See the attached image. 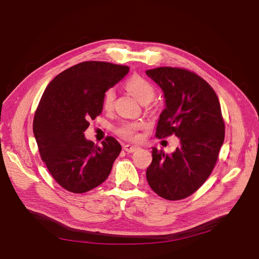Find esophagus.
<instances>
[{
    "label": "esophagus",
    "instance_id": "1",
    "mask_svg": "<svg viewBox=\"0 0 259 259\" xmlns=\"http://www.w3.org/2000/svg\"><path fill=\"white\" fill-rule=\"evenodd\" d=\"M138 149H139V147H138V146L130 145V144H127V145H125V146H124V150L126 151V152H130V153H133V152L137 151Z\"/></svg>",
    "mask_w": 259,
    "mask_h": 259
}]
</instances>
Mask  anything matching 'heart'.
Masks as SVG:
<instances>
[{
  "instance_id": "heart-1",
  "label": "heart",
  "mask_w": 259,
  "mask_h": 259,
  "mask_svg": "<svg viewBox=\"0 0 259 259\" xmlns=\"http://www.w3.org/2000/svg\"><path fill=\"white\" fill-rule=\"evenodd\" d=\"M126 89L133 96H134L139 103L144 105L151 103L155 96L154 86L145 77L138 74H133L124 83ZM115 97V93L113 89H108L103 98V106L107 110L111 109L113 106V101ZM147 126V123L144 121H125L122 122L116 127L115 132L117 135L128 140H136L138 138V132Z\"/></svg>"
}]
</instances>
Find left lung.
Returning <instances> with one entry per match:
<instances>
[{
    "label": "left lung",
    "instance_id": "obj_1",
    "mask_svg": "<svg viewBox=\"0 0 259 259\" xmlns=\"http://www.w3.org/2000/svg\"><path fill=\"white\" fill-rule=\"evenodd\" d=\"M146 74L165 98L155 136L175 134L180 139L170 154L152 148V162L146 171L148 184L164 199L182 200L205 183L217 162L225 139L221 104L210 85L189 70L160 67L147 70Z\"/></svg>",
    "mask_w": 259,
    "mask_h": 259
}]
</instances>
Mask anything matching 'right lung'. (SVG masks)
Instances as JSON below:
<instances>
[{
  "mask_svg": "<svg viewBox=\"0 0 259 259\" xmlns=\"http://www.w3.org/2000/svg\"><path fill=\"white\" fill-rule=\"evenodd\" d=\"M127 66L84 61L59 73L44 91L33 134L42 161L66 190L84 193L108 178L122 147L108 136L98 147L84 136L103 111L105 92L127 74Z\"/></svg>",
  "mask_w": 259,
  "mask_h": 259,
  "instance_id": "obj_1",
  "label": "right lung"
}]
</instances>
